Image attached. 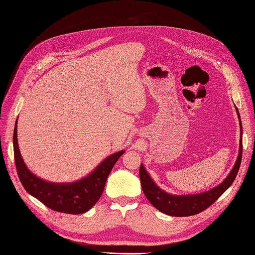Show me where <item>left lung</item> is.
Instances as JSON below:
<instances>
[{
  "mask_svg": "<svg viewBox=\"0 0 255 255\" xmlns=\"http://www.w3.org/2000/svg\"><path fill=\"white\" fill-rule=\"evenodd\" d=\"M236 112L239 119V126H241V141H239L238 156L233 169L218 186L196 195H170L163 189H160L155 182L151 179L143 165H140L139 176L143 194L150 203L157 208L159 212L169 216H173V217H186V216L197 215L217 201V199L233 184L238 173L239 167H241L243 156V126L237 107Z\"/></svg>",
  "mask_w": 255,
  "mask_h": 255,
  "instance_id": "8db88e82",
  "label": "left lung"
}]
</instances>
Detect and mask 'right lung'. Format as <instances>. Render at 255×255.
I'll use <instances>...</instances> for the list:
<instances>
[{
	"label": "right lung",
	"mask_w": 255,
	"mask_h": 255,
	"mask_svg": "<svg viewBox=\"0 0 255 255\" xmlns=\"http://www.w3.org/2000/svg\"><path fill=\"white\" fill-rule=\"evenodd\" d=\"M17 122L13 129V154L22 186L37 200L53 211L79 215L88 212L103 194L105 183L116 161L125 150L116 152L102 160L91 173L71 183H53L40 179L26 167L18 144Z\"/></svg>",
	"instance_id": "add662e5"
}]
</instances>
